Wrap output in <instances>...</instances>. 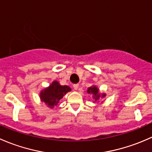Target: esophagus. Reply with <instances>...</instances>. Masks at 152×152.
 <instances>
[{
  "mask_svg": "<svg viewBox=\"0 0 152 152\" xmlns=\"http://www.w3.org/2000/svg\"><path fill=\"white\" fill-rule=\"evenodd\" d=\"M78 87H79V85H78V84H75V85L73 86V88H74L75 90H77Z\"/></svg>",
  "mask_w": 152,
  "mask_h": 152,
  "instance_id": "1",
  "label": "esophagus"
}]
</instances>
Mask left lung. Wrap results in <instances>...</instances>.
<instances>
[{
  "label": "left lung",
  "mask_w": 152,
  "mask_h": 152,
  "mask_svg": "<svg viewBox=\"0 0 152 152\" xmlns=\"http://www.w3.org/2000/svg\"><path fill=\"white\" fill-rule=\"evenodd\" d=\"M87 93L89 94H92V97L94 99V102H99L100 99H102L106 96V94L100 93L99 89L96 86H92L88 88Z\"/></svg>",
  "instance_id": "left-lung-1"
}]
</instances>
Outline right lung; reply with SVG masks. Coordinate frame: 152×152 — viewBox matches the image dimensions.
<instances>
[{"label": "right lung", "mask_w": 152, "mask_h": 152, "mask_svg": "<svg viewBox=\"0 0 152 152\" xmlns=\"http://www.w3.org/2000/svg\"><path fill=\"white\" fill-rule=\"evenodd\" d=\"M71 90V88L68 86H61L57 80H54L49 86L45 88L40 91V100L52 109L58 105L60 99Z\"/></svg>", "instance_id": "right-lung-1"}]
</instances>
